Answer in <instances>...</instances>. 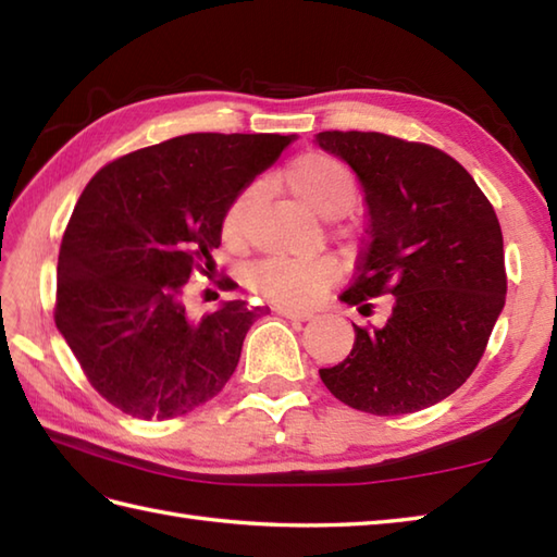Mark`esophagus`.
<instances>
[{
	"label": "esophagus",
	"mask_w": 557,
	"mask_h": 557,
	"mask_svg": "<svg viewBox=\"0 0 557 557\" xmlns=\"http://www.w3.org/2000/svg\"><path fill=\"white\" fill-rule=\"evenodd\" d=\"M280 315L289 318V321H311L313 313L311 311H301V309H289V306H277L275 309Z\"/></svg>",
	"instance_id": "esophagus-1"
}]
</instances>
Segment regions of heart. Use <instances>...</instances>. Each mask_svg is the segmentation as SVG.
<instances>
[{"instance_id": "1", "label": "heart", "mask_w": 557, "mask_h": 557, "mask_svg": "<svg viewBox=\"0 0 557 557\" xmlns=\"http://www.w3.org/2000/svg\"><path fill=\"white\" fill-rule=\"evenodd\" d=\"M287 191L321 218H339L357 200V180L339 160L325 152H306L294 158L282 174ZM256 194L236 196L222 215V239L236 248L244 244L246 220ZM339 277V263L330 256L315 258H268L253 270L256 287L265 297L285 304H309Z\"/></svg>"}]
</instances>
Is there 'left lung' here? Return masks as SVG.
I'll return each instance as SVG.
<instances>
[{
  "label": "left lung",
  "instance_id": "left-lung-1",
  "mask_svg": "<svg viewBox=\"0 0 557 557\" xmlns=\"http://www.w3.org/2000/svg\"><path fill=\"white\" fill-rule=\"evenodd\" d=\"M363 188L369 230L342 301L371 313L393 294L383 325H354L349 357L321 369L345 405L397 417L453 395L476 369L505 306L503 232L471 174L443 150L375 132H323Z\"/></svg>",
  "mask_w": 557,
  "mask_h": 557
}]
</instances>
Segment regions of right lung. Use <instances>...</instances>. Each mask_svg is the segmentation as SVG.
Returning a JSON list of instances; mask_svg holds the SVG:
<instances>
[{
    "mask_svg": "<svg viewBox=\"0 0 557 557\" xmlns=\"http://www.w3.org/2000/svg\"><path fill=\"white\" fill-rule=\"evenodd\" d=\"M292 140L176 136L110 162L83 188L59 248L54 323L90 385L128 417H182L232 377L265 309L236 299L191 318L184 285L215 268L224 210Z\"/></svg>",
    "mask_w": 557,
    "mask_h": 557,
    "instance_id": "obj_1",
    "label": "right lung"
}]
</instances>
